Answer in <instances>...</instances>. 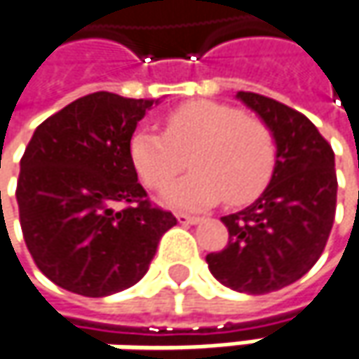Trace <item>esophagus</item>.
<instances>
[{
    "label": "esophagus",
    "mask_w": 359,
    "mask_h": 359,
    "mask_svg": "<svg viewBox=\"0 0 359 359\" xmlns=\"http://www.w3.org/2000/svg\"><path fill=\"white\" fill-rule=\"evenodd\" d=\"M177 219H179V224H197L199 222V217L197 215H189V213H177Z\"/></svg>",
    "instance_id": "34e87169"
}]
</instances>
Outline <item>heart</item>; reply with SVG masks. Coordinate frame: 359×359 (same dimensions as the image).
<instances>
[{
  "mask_svg": "<svg viewBox=\"0 0 359 359\" xmlns=\"http://www.w3.org/2000/svg\"><path fill=\"white\" fill-rule=\"evenodd\" d=\"M187 156L193 172L164 199L177 208H208L219 199L238 208L257 199L273 177L276 135L257 114L193 100L164 114V133L137 127L129 137L131 164L149 189L168 187L184 170Z\"/></svg>",
  "mask_w": 359,
  "mask_h": 359,
  "instance_id": "heart-1",
  "label": "heart"
}]
</instances>
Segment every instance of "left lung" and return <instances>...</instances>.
Here are the masks:
<instances>
[{"mask_svg":"<svg viewBox=\"0 0 359 359\" xmlns=\"http://www.w3.org/2000/svg\"><path fill=\"white\" fill-rule=\"evenodd\" d=\"M238 98L271 127L276 170L252 205L222 217L228 245L205 261L219 283L269 294L309 273L325 250L337 208L335 154L302 113L255 92Z\"/></svg>","mask_w":359,"mask_h":359,"instance_id":"1","label":"left lung"}]
</instances>
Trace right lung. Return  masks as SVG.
I'll list each match as a JSON object with an SVG mask.
<instances>
[{
	"mask_svg": "<svg viewBox=\"0 0 359 359\" xmlns=\"http://www.w3.org/2000/svg\"><path fill=\"white\" fill-rule=\"evenodd\" d=\"M154 100L94 92L43 121L20 160L16 199L36 267L63 290L100 298L146 276L177 224L154 205L129 137Z\"/></svg>",
	"mask_w": 359,
	"mask_h": 359,
	"instance_id": "right-lung-1",
	"label": "right lung"
}]
</instances>
